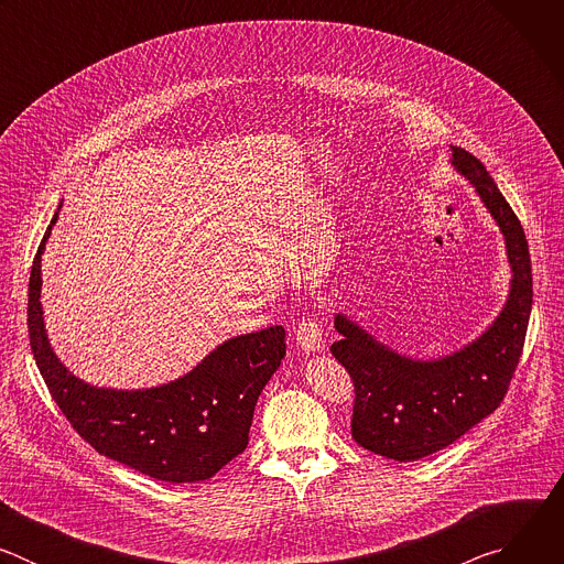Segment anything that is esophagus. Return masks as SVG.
Returning <instances> with one entry per match:
<instances>
[{"label":"esophagus","mask_w":564,"mask_h":564,"mask_svg":"<svg viewBox=\"0 0 564 564\" xmlns=\"http://www.w3.org/2000/svg\"><path fill=\"white\" fill-rule=\"evenodd\" d=\"M294 337H296V346L305 352H316L324 350L326 341H324V330H321L318 321L312 316H303L299 321V326L294 328Z\"/></svg>","instance_id":"1"}]
</instances>
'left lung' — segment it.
Returning <instances> with one entry per match:
<instances>
[{
	"label": "left lung",
	"instance_id": "left-lung-1",
	"mask_svg": "<svg viewBox=\"0 0 564 564\" xmlns=\"http://www.w3.org/2000/svg\"><path fill=\"white\" fill-rule=\"evenodd\" d=\"M453 165L473 183L507 240L513 281L494 326L451 357L413 361L377 344L346 316H335L341 339L330 350L355 386L352 437L397 462L446 448L500 406L524 348L533 303L531 257L516 212L473 153L453 147Z\"/></svg>",
	"mask_w": 564,
	"mask_h": 564
}]
</instances>
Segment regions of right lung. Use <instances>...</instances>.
Here are the masks:
<instances>
[{"instance_id": "right-lung-1", "label": "right lung", "mask_w": 564, "mask_h": 564, "mask_svg": "<svg viewBox=\"0 0 564 564\" xmlns=\"http://www.w3.org/2000/svg\"><path fill=\"white\" fill-rule=\"evenodd\" d=\"M29 279V339L55 404L100 455L153 479L198 481L243 453L257 399L285 357V330L272 326L240 335L205 357L189 375L149 390L94 388L75 379L53 355L40 305V257Z\"/></svg>"}]
</instances>
